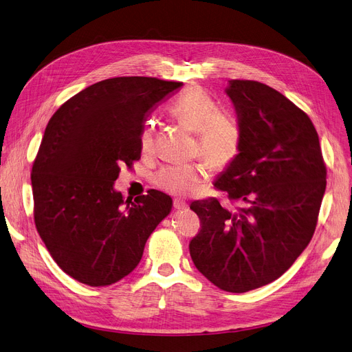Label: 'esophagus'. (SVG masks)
<instances>
[{"label":"esophagus","mask_w":352,"mask_h":352,"mask_svg":"<svg viewBox=\"0 0 352 352\" xmlns=\"http://www.w3.org/2000/svg\"><path fill=\"white\" fill-rule=\"evenodd\" d=\"M186 206H188V204L183 202V200H180V199H175L173 200V208L175 209H185Z\"/></svg>","instance_id":"obj_1"}]
</instances>
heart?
Listing matches in <instances>:
<instances>
[{"label":"heart","instance_id":"obj_1","mask_svg":"<svg viewBox=\"0 0 352 352\" xmlns=\"http://www.w3.org/2000/svg\"><path fill=\"white\" fill-rule=\"evenodd\" d=\"M169 113L180 124L197 136L196 153L202 155L214 170H225L236 160L242 147L239 123L202 89L190 87L173 100ZM156 143L155 123L147 122L139 138L143 155H152ZM209 177V164L200 160L192 164H169L156 173L157 188L173 196H186Z\"/></svg>","mask_w":352,"mask_h":352}]
</instances>
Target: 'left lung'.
Segmentation results:
<instances>
[{"instance_id": "obj_1", "label": "left lung", "mask_w": 352, "mask_h": 352, "mask_svg": "<svg viewBox=\"0 0 352 352\" xmlns=\"http://www.w3.org/2000/svg\"><path fill=\"white\" fill-rule=\"evenodd\" d=\"M226 94L242 147L214 188L242 206L228 209L216 197L193 202L200 230L189 250L213 285L242 294L278 279L308 246L327 166L308 114L285 96L254 80H230Z\"/></svg>"}]
</instances>
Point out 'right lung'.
<instances>
[{
  "mask_svg": "<svg viewBox=\"0 0 352 352\" xmlns=\"http://www.w3.org/2000/svg\"><path fill=\"white\" fill-rule=\"evenodd\" d=\"M180 81L114 77L81 90L50 119L32 163L34 222L61 270L90 287H107L139 265L144 245L172 209L150 189L124 200L113 185L140 159L146 116Z\"/></svg>",
  "mask_w": 352,
  "mask_h": 352,
  "instance_id": "add662e5",
  "label": "right lung"
}]
</instances>
